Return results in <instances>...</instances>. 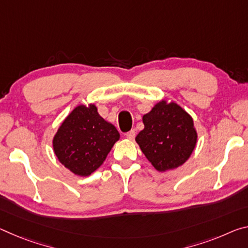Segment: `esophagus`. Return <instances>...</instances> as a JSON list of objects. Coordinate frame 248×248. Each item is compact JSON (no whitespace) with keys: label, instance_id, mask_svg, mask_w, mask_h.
I'll return each mask as SVG.
<instances>
[{"label":"esophagus","instance_id":"esophagus-1","mask_svg":"<svg viewBox=\"0 0 248 248\" xmlns=\"http://www.w3.org/2000/svg\"><path fill=\"white\" fill-rule=\"evenodd\" d=\"M135 137H136L135 130H130L129 132L125 133V138L129 139V140H133V139H135Z\"/></svg>","mask_w":248,"mask_h":248}]
</instances>
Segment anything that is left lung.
Wrapping results in <instances>:
<instances>
[{"instance_id": "1", "label": "left lung", "mask_w": 248, "mask_h": 248, "mask_svg": "<svg viewBox=\"0 0 248 248\" xmlns=\"http://www.w3.org/2000/svg\"><path fill=\"white\" fill-rule=\"evenodd\" d=\"M144 124L136 142L159 172L179 168L190 158L198 142L193 118L174 101L162 99L142 117Z\"/></svg>"}]
</instances>
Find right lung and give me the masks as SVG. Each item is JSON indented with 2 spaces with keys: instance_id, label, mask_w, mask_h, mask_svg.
Wrapping results in <instances>:
<instances>
[{
  "instance_id": "right-lung-1",
  "label": "right lung",
  "mask_w": 248,
  "mask_h": 248,
  "mask_svg": "<svg viewBox=\"0 0 248 248\" xmlns=\"http://www.w3.org/2000/svg\"><path fill=\"white\" fill-rule=\"evenodd\" d=\"M120 135L98 113L95 104L79 105L65 118L53 138L60 162L75 175L88 176L107 158Z\"/></svg>"
}]
</instances>
